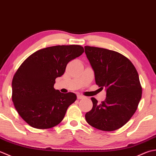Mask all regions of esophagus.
I'll return each instance as SVG.
<instances>
[{"mask_svg":"<svg viewBox=\"0 0 156 156\" xmlns=\"http://www.w3.org/2000/svg\"><path fill=\"white\" fill-rule=\"evenodd\" d=\"M77 99L78 100H81V99H83V98H84L83 96H81V95H77Z\"/></svg>","mask_w":156,"mask_h":156,"instance_id":"esophagus-1","label":"esophagus"}]
</instances>
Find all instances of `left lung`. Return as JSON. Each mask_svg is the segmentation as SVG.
<instances>
[{
	"instance_id": "8db88e82",
	"label": "left lung",
	"mask_w": 156,
	"mask_h": 156,
	"mask_svg": "<svg viewBox=\"0 0 156 156\" xmlns=\"http://www.w3.org/2000/svg\"><path fill=\"white\" fill-rule=\"evenodd\" d=\"M95 74L96 83L106 90V100L85 114L89 125L105 131L120 129L131 119L141 98L142 87L133 63L121 54L101 48L85 46Z\"/></svg>"
}]
</instances>
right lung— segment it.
<instances>
[{
	"instance_id": "add662e5",
	"label": "right lung",
	"mask_w": 156,
	"mask_h": 156,
	"mask_svg": "<svg viewBox=\"0 0 156 156\" xmlns=\"http://www.w3.org/2000/svg\"><path fill=\"white\" fill-rule=\"evenodd\" d=\"M83 52L79 45L48 47L33 53L19 67L12 81V100L28 125L46 129L64 119L77 96L56 90L55 79L64 74L69 62Z\"/></svg>"
}]
</instances>
